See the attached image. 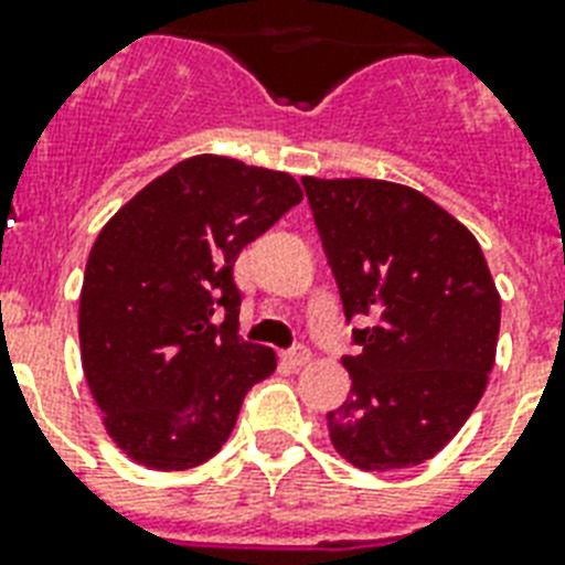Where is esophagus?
<instances>
[{
    "instance_id": "34e87169",
    "label": "esophagus",
    "mask_w": 565,
    "mask_h": 565,
    "mask_svg": "<svg viewBox=\"0 0 565 565\" xmlns=\"http://www.w3.org/2000/svg\"><path fill=\"white\" fill-rule=\"evenodd\" d=\"M284 362H290L292 369H301V365H307V362L313 360V354H310V348L305 345H296L290 348V351H284Z\"/></svg>"
}]
</instances>
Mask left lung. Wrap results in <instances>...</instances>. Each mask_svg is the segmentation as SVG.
Returning a JSON list of instances; mask_svg holds the SVG:
<instances>
[{
	"mask_svg": "<svg viewBox=\"0 0 565 565\" xmlns=\"http://www.w3.org/2000/svg\"><path fill=\"white\" fill-rule=\"evenodd\" d=\"M356 356L328 412L337 452L360 470L424 465L473 415L497 360L499 292L470 228L415 188L305 177Z\"/></svg>",
	"mask_w": 565,
	"mask_h": 565,
	"instance_id": "obj_1",
	"label": "left lung"
}]
</instances>
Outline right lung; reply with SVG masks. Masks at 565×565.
I'll return each mask as SVG.
<instances>
[{
	"label": "right lung",
	"instance_id": "add662e5",
	"mask_svg": "<svg viewBox=\"0 0 565 565\" xmlns=\"http://www.w3.org/2000/svg\"><path fill=\"white\" fill-rule=\"evenodd\" d=\"M301 203L290 173L191 156L100 228L81 290V360L109 438L141 467L188 470L275 371L237 337L235 260Z\"/></svg>",
	"mask_w": 565,
	"mask_h": 565
}]
</instances>
